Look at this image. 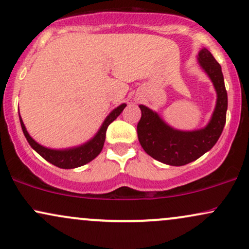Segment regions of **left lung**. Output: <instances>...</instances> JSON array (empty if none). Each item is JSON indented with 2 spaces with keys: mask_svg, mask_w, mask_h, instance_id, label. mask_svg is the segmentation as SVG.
<instances>
[{
  "mask_svg": "<svg viewBox=\"0 0 249 249\" xmlns=\"http://www.w3.org/2000/svg\"><path fill=\"white\" fill-rule=\"evenodd\" d=\"M198 61L215 88L216 105L206 127L196 131H179L170 127L152 110L139 105L142 118L137 125V133L142 147L156 160L182 166L200 158L210 151L221 136L226 123L227 91L221 67L207 49H201Z\"/></svg>",
  "mask_w": 249,
  "mask_h": 249,
  "instance_id": "8db88e82",
  "label": "left lung"
}]
</instances>
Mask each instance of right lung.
<instances>
[{
	"instance_id": "1",
	"label": "right lung",
	"mask_w": 249,
	"mask_h": 249,
	"mask_svg": "<svg viewBox=\"0 0 249 249\" xmlns=\"http://www.w3.org/2000/svg\"><path fill=\"white\" fill-rule=\"evenodd\" d=\"M126 107V104L119 105L118 107L115 108L112 112L107 117L103 125L99 128V131L97 134L93 137L91 141L85 142L84 145L78 147L73 148H68V150H51V148H47L42 145H39L38 142H36L28 133L27 128H25L23 122H22L21 117H19V122H21L22 130L27 138L28 142L30 144V146L36 151L39 156H42L43 158L47 161H49L50 164L55 165L57 167L61 168H75L83 166V165L88 164L89 161H91L92 159H95L99 153H101L103 146H104L105 142V136H107V126L111 124L115 119L122 113V111L124 110V107Z\"/></svg>"
}]
</instances>
